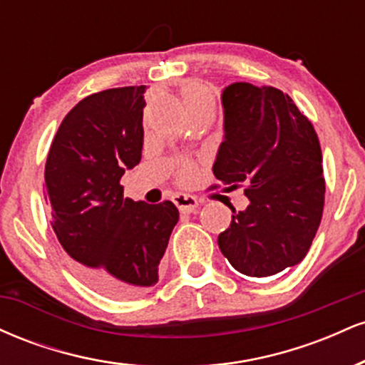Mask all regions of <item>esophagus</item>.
Wrapping results in <instances>:
<instances>
[{"label":"esophagus","instance_id":"obj_1","mask_svg":"<svg viewBox=\"0 0 365 365\" xmlns=\"http://www.w3.org/2000/svg\"><path fill=\"white\" fill-rule=\"evenodd\" d=\"M173 202H175V206L178 207V211L183 212V215H190V212H194L195 209L199 207V200H197L195 197L185 195V194L175 195Z\"/></svg>","mask_w":365,"mask_h":365}]
</instances>
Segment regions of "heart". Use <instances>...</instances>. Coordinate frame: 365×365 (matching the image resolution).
I'll list each match as a JSON object with an SVG mask.
<instances>
[{"mask_svg":"<svg viewBox=\"0 0 365 365\" xmlns=\"http://www.w3.org/2000/svg\"><path fill=\"white\" fill-rule=\"evenodd\" d=\"M180 98H182L183 106L192 118L195 116H207L212 118L216 111V99L215 92L211 87L204 82H187L180 91ZM195 168L192 165H183L178 170V182L180 183H190L195 178Z\"/></svg>","mask_w":365,"mask_h":365,"instance_id":"heart-1","label":"heart"}]
</instances>
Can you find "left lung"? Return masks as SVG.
<instances>
[{
	"label": "left lung",
	"instance_id": "1",
	"mask_svg": "<svg viewBox=\"0 0 365 365\" xmlns=\"http://www.w3.org/2000/svg\"><path fill=\"white\" fill-rule=\"evenodd\" d=\"M221 101L225 140L212 171L230 190L244 188L250 204L232 209L217 245L238 273L267 278L302 261L321 225L326 182L319 139L276 87L235 82Z\"/></svg>",
	"mask_w": 365,
	"mask_h": 365
}]
</instances>
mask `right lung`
<instances>
[{
  "instance_id": "1",
  "label": "right lung",
  "mask_w": 365,
  "mask_h": 365,
  "mask_svg": "<svg viewBox=\"0 0 365 365\" xmlns=\"http://www.w3.org/2000/svg\"><path fill=\"white\" fill-rule=\"evenodd\" d=\"M145 86L96 92L61 121L44 168L51 226L75 271L98 292L133 297L158 283L178 209L123 199L120 180L139 165Z\"/></svg>"
}]
</instances>
